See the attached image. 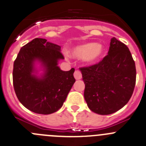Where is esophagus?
<instances>
[{
  "mask_svg": "<svg viewBox=\"0 0 146 146\" xmlns=\"http://www.w3.org/2000/svg\"><path fill=\"white\" fill-rule=\"evenodd\" d=\"M74 77L76 80H80L82 78V73L81 72L79 71V70H76L74 72Z\"/></svg>",
  "mask_w": 146,
  "mask_h": 146,
  "instance_id": "obj_1",
  "label": "esophagus"
}]
</instances>
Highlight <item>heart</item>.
Here are the masks:
<instances>
[{"mask_svg":"<svg viewBox=\"0 0 146 146\" xmlns=\"http://www.w3.org/2000/svg\"><path fill=\"white\" fill-rule=\"evenodd\" d=\"M105 53L103 45L95 43H87L80 45L70 50L72 57L85 58L87 62L94 63L100 60Z\"/></svg>","mask_w":146,"mask_h":146,"instance_id":"obj_1","label":"heart"}]
</instances>
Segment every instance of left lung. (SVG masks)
<instances>
[{
	"instance_id": "1",
	"label": "left lung",
	"mask_w": 146,
	"mask_h": 146,
	"mask_svg": "<svg viewBox=\"0 0 146 146\" xmlns=\"http://www.w3.org/2000/svg\"><path fill=\"white\" fill-rule=\"evenodd\" d=\"M80 70L85 83V100L93 112L112 114L129 101L136 80L135 62L128 48L115 38H111L103 60Z\"/></svg>"
}]
</instances>
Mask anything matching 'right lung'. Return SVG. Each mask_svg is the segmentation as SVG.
<instances>
[{"instance_id": "add662e5", "label": "right lung", "mask_w": 146, "mask_h": 146, "mask_svg": "<svg viewBox=\"0 0 146 146\" xmlns=\"http://www.w3.org/2000/svg\"><path fill=\"white\" fill-rule=\"evenodd\" d=\"M60 46L35 38L21 48L14 61L13 82L19 101L35 113H53L62 107L74 84L75 69L63 71L58 62L64 59ZM35 61L43 66L44 73L38 77L34 73Z\"/></svg>"}]
</instances>
